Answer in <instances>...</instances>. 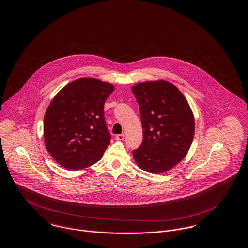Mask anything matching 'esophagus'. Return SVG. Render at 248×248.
Here are the masks:
<instances>
[{"mask_svg":"<svg viewBox=\"0 0 248 248\" xmlns=\"http://www.w3.org/2000/svg\"><path fill=\"white\" fill-rule=\"evenodd\" d=\"M116 140H124V134H119L115 137Z\"/></svg>","mask_w":248,"mask_h":248,"instance_id":"34e87169","label":"esophagus"}]
</instances>
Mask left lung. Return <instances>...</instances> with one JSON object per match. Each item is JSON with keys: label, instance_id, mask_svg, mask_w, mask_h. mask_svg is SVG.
I'll return each instance as SVG.
<instances>
[{"label": "left lung", "instance_id": "8db88e82", "mask_svg": "<svg viewBox=\"0 0 248 248\" xmlns=\"http://www.w3.org/2000/svg\"><path fill=\"white\" fill-rule=\"evenodd\" d=\"M139 103L143 141L133 156L143 170L161 174L178 164L194 136V118L181 92L165 81L133 86Z\"/></svg>", "mask_w": 248, "mask_h": 248}]
</instances>
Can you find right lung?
I'll list each match as a JSON object with an SVG mask.
<instances>
[{"instance_id":"right-lung-1","label":"right lung","mask_w":248,"mask_h":248,"mask_svg":"<svg viewBox=\"0 0 248 248\" xmlns=\"http://www.w3.org/2000/svg\"><path fill=\"white\" fill-rule=\"evenodd\" d=\"M114 87L82 78L62 88L48 106L44 138L51 156L65 168L79 170L98 162L110 143L104 103Z\"/></svg>"}]
</instances>
